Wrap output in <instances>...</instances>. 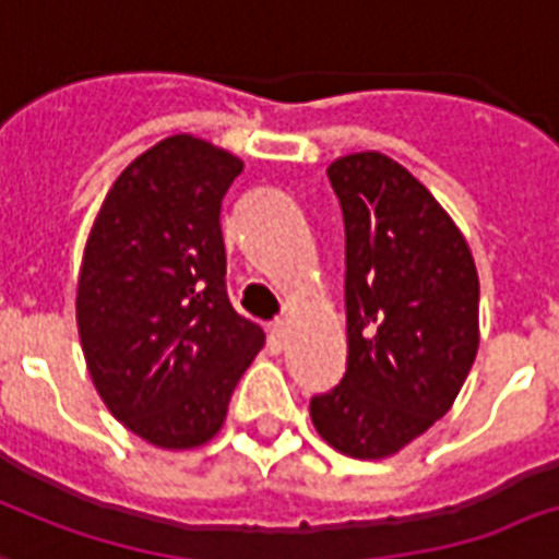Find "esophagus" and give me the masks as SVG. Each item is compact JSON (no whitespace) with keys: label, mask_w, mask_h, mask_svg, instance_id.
Returning a JSON list of instances; mask_svg holds the SVG:
<instances>
[{"label":"esophagus","mask_w":559,"mask_h":559,"mask_svg":"<svg viewBox=\"0 0 559 559\" xmlns=\"http://www.w3.org/2000/svg\"><path fill=\"white\" fill-rule=\"evenodd\" d=\"M266 346H270V352H281L284 348V322L281 319L266 325Z\"/></svg>","instance_id":"34e87169"}]
</instances>
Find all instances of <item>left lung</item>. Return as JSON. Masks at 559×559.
Segmentation results:
<instances>
[{
    "label": "left lung",
    "instance_id": "1",
    "mask_svg": "<svg viewBox=\"0 0 559 559\" xmlns=\"http://www.w3.org/2000/svg\"><path fill=\"white\" fill-rule=\"evenodd\" d=\"M346 225V374L310 399L348 457L395 454L442 419L478 355V272L463 234L378 152L328 166Z\"/></svg>",
    "mask_w": 559,
    "mask_h": 559
}]
</instances>
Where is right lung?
<instances>
[{
	"mask_svg": "<svg viewBox=\"0 0 559 559\" xmlns=\"http://www.w3.org/2000/svg\"><path fill=\"white\" fill-rule=\"evenodd\" d=\"M242 160L190 134L160 140L114 181L79 278V334L102 402L157 449L223 428L263 328L225 287L219 213Z\"/></svg>",
	"mask_w": 559,
	"mask_h": 559,
	"instance_id": "add662e5",
	"label": "right lung"
}]
</instances>
